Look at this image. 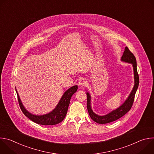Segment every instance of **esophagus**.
Wrapping results in <instances>:
<instances>
[{"mask_svg":"<svg viewBox=\"0 0 154 154\" xmlns=\"http://www.w3.org/2000/svg\"><path fill=\"white\" fill-rule=\"evenodd\" d=\"M87 83V82H86V79L85 78H81L80 80H79V85L81 86V87H83L84 86H85Z\"/></svg>","mask_w":154,"mask_h":154,"instance_id":"34e87169","label":"esophagus"}]
</instances>
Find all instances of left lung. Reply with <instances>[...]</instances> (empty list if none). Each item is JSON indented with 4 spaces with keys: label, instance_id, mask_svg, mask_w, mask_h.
Wrapping results in <instances>:
<instances>
[{
    "label": "left lung",
    "instance_id": "left-lung-1",
    "mask_svg": "<svg viewBox=\"0 0 154 154\" xmlns=\"http://www.w3.org/2000/svg\"><path fill=\"white\" fill-rule=\"evenodd\" d=\"M121 61L128 63H131L134 68V86L132 91H131L128 97L126 100L117 109L113 110L109 113L104 115L99 116L96 115L92 110L91 106V96L88 93H86L87 95V109L88 112L90 115L91 118L98 124H104L109 122L115 121L124 115H125L132 106L135 93L138 88L139 85V75L137 68V60L134 55L131 53L127 47H125L123 55L121 57Z\"/></svg>",
    "mask_w": 154,
    "mask_h": 154
}]
</instances>
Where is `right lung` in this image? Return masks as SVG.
I'll return each mask as SVG.
<instances>
[{"label": "right lung", "mask_w": 154, "mask_h": 154, "mask_svg": "<svg viewBox=\"0 0 154 154\" xmlns=\"http://www.w3.org/2000/svg\"><path fill=\"white\" fill-rule=\"evenodd\" d=\"M77 85H75L71 87L67 91H66L62 96L58 103L53 110L48 114L43 115H35L29 112L24 106L23 103H22L16 89V91L17 95V99L20 108L25 116H26L31 121L38 124L52 125L61 122L64 119L68 112L71 98L72 96L77 91Z\"/></svg>", "instance_id": "1"}]
</instances>
